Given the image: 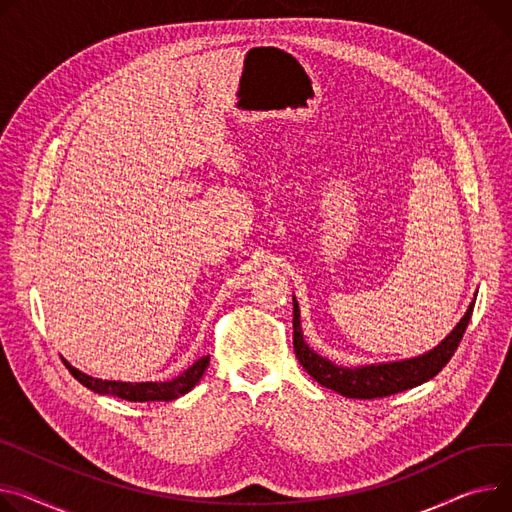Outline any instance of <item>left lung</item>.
<instances>
[{
    "instance_id": "left-lung-1",
    "label": "left lung",
    "mask_w": 512,
    "mask_h": 512,
    "mask_svg": "<svg viewBox=\"0 0 512 512\" xmlns=\"http://www.w3.org/2000/svg\"><path fill=\"white\" fill-rule=\"evenodd\" d=\"M292 300H294V319H292L294 352L298 362L319 385L350 399L389 397L412 387H418L430 381L432 377H436V374L453 358L459 342L463 339V333L469 325L473 304H475V300L469 304L467 313L457 323V327L442 339L434 350L416 358L399 360V362H381V364L348 368V366L333 364L331 360L319 356L313 348H309V344L304 342L302 329H300V309H298L296 298Z\"/></svg>"
}]
</instances>
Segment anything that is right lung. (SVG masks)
<instances>
[{"instance_id":"add662e5","label":"right lung","mask_w":512,"mask_h":512,"mask_svg":"<svg viewBox=\"0 0 512 512\" xmlns=\"http://www.w3.org/2000/svg\"><path fill=\"white\" fill-rule=\"evenodd\" d=\"M65 362V360H63ZM67 370L72 372V377L80 381L84 387H88L94 393L100 395H115L127 401H173L185 393H189L199 379L203 377V372L210 366V356L199 358L193 366H189L183 374H179L173 381H164V383H121V381H102L94 379L84 374L82 370L74 368L70 362H65Z\"/></svg>"}]
</instances>
